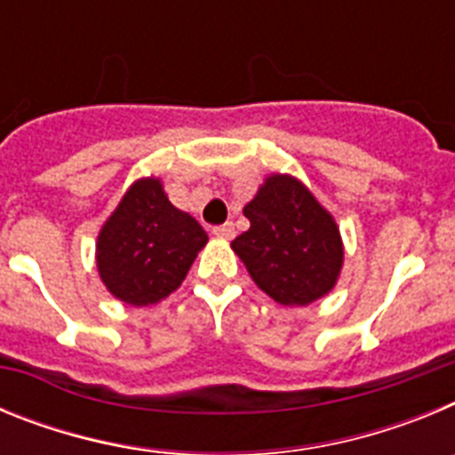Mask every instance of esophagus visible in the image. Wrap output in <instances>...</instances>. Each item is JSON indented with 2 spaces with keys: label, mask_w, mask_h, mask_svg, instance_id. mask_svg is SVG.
<instances>
[{
  "label": "esophagus",
  "mask_w": 455,
  "mask_h": 455,
  "mask_svg": "<svg viewBox=\"0 0 455 455\" xmlns=\"http://www.w3.org/2000/svg\"><path fill=\"white\" fill-rule=\"evenodd\" d=\"M212 232H214V236H219V239H232V236H235V225L232 223L216 225Z\"/></svg>",
  "instance_id": "esophagus-1"
}]
</instances>
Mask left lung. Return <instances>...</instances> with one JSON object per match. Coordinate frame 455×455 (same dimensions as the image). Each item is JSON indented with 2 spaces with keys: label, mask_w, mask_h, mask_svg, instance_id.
<instances>
[{
  "label": "left lung",
  "mask_w": 455,
  "mask_h": 455,
  "mask_svg": "<svg viewBox=\"0 0 455 455\" xmlns=\"http://www.w3.org/2000/svg\"><path fill=\"white\" fill-rule=\"evenodd\" d=\"M251 220L232 251L255 284L280 305H309L335 287L344 264L331 212L291 175H271L243 207Z\"/></svg>",
  "instance_id": "8db88e82"
}]
</instances>
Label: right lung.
<instances>
[{
  "mask_svg": "<svg viewBox=\"0 0 455 455\" xmlns=\"http://www.w3.org/2000/svg\"><path fill=\"white\" fill-rule=\"evenodd\" d=\"M207 232L172 207L159 180L132 184L98 236V271L123 303H159L182 284Z\"/></svg>",
  "mask_w": 455,
  "mask_h": 455,
  "instance_id": "right-lung-1",
  "label": "right lung"
}]
</instances>
